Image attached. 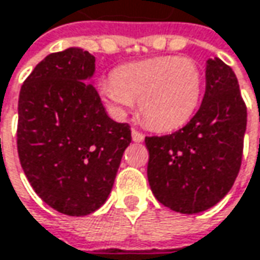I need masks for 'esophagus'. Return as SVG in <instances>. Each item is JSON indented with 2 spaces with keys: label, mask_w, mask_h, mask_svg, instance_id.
<instances>
[{
  "label": "esophagus",
  "mask_w": 260,
  "mask_h": 260,
  "mask_svg": "<svg viewBox=\"0 0 260 260\" xmlns=\"http://www.w3.org/2000/svg\"><path fill=\"white\" fill-rule=\"evenodd\" d=\"M132 140L135 142H142L144 141V134L137 129H132Z\"/></svg>",
  "instance_id": "1"
}]
</instances>
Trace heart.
Wrapping results in <instances>:
<instances>
[{
  "instance_id": "heart-1",
  "label": "heart",
  "mask_w": 260,
  "mask_h": 260,
  "mask_svg": "<svg viewBox=\"0 0 260 260\" xmlns=\"http://www.w3.org/2000/svg\"><path fill=\"white\" fill-rule=\"evenodd\" d=\"M202 74L189 58L158 56L116 68L112 81L102 84L109 106L123 113L138 100V110L148 126L172 131L185 125L197 109Z\"/></svg>"
}]
</instances>
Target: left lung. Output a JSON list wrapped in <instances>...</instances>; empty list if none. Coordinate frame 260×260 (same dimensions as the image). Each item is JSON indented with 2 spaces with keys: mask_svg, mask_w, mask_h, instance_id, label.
Masks as SVG:
<instances>
[{
  "mask_svg": "<svg viewBox=\"0 0 260 260\" xmlns=\"http://www.w3.org/2000/svg\"><path fill=\"white\" fill-rule=\"evenodd\" d=\"M201 108L183 128L145 137L147 176L164 207L197 214L214 207L232 189L243 157L247 109L233 70L209 59Z\"/></svg>",
  "mask_w": 260,
  "mask_h": 260,
  "instance_id": "8db88e82",
  "label": "left lung"
}]
</instances>
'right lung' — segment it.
<instances>
[{
    "instance_id": "obj_1",
    "label": "right lung",
    "mask_w": 260,
    "mask_h": 260,
    "mask_svg": "<svg viewBox=\"0 0 260 260\" xmlns=\"http://www.w3.org/2000/svg\"><path fill=\"white\" fill-rule=\"evenodd\" d=\"M94 56L78 48L40 61L20 90L17 151L40 199L58 212L81 217L108 199L131 126L110 119L87 83Z\"/></svg>"
}]
</instances>
